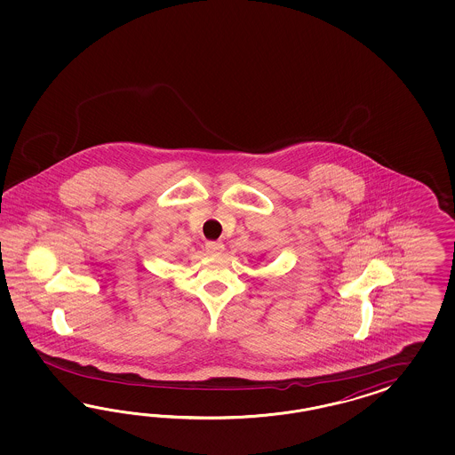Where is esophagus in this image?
Instances as JSON below:
<instances>
[{
  "label": "esophagus",
  "instance_id": "1",
  "mask_svg": "<svg viewBox=\"0 0 455 455\" xmlns=\"http://www.w3.org/2000/svg\"><path fill=\"white\" fill-rule=\"evenodd\" d=\"M205 250H207V253H210V255L220 253L221 250H223V243H220V242H207L205 243Z\"/></svg>",
  "mask_w": 455,
  "mask_h": 455
}]
</instances>
